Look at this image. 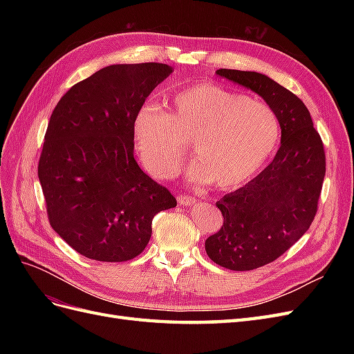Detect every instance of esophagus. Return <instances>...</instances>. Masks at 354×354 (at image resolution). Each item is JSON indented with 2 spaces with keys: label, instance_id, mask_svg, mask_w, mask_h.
<instances>
[{
  "label": "esophagus",
  "instance_id": "34e87169",
  "mask_svg": "<svg viewBox=\"0 0 354 354\" xmlns=\"http://www.w3.org/2000/svg\"><path fill=\"white\" fill-rule=\"evenodd\" d=\"M177 201H178V205H183V207H190V205H194V203L196 202V199L195 198H192V196H183V195H180L178 198H177Z\"/></svg>",
  "mask_w": 354,
  "mask_h": 354
}]
</instances>
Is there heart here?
Returning a JSON list of instances; mask_svg holds the SVG:
<instances>
[{"mask_svg": "<svg viewBox=\"0 0 354 354\" xmlns=\"http://www.w3.org/2000/svg\"><path fill=\"white\" fill-rule=\"evenodd\" d=\"M279 136V120L269 104L208 82L177 93L165 112L143 108L134 121L137 152L153 176L177 174L189 146L195 158L190 181L224 189L259 173Z\"/></svg>", "mask_w": 354, "mask_h": 354, "instance_id": "b5f03b06", "label": "heart"}]
</instances>
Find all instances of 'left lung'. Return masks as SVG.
<instances>
[{
    "mask_svg": "<svg viewBox=\"0 0 354 354\" xmlns=\"http://www.w3.org/2000/svg\"><path fill=\"white\" fill-rule=\"evenodd\" d=\"M218 77L257 93L276 112L281 147L272 162L216 205L223 226L205 241L209 259L229 270L269 264L288 251L312 224L325 178V152L306 104L259 72L218 69Z\"/></svg>",
    "mask_w": 354,
    "mask_h": 354,
    "instance_id": "8db88e82",
    "label": "left lung"
}]
</instances>
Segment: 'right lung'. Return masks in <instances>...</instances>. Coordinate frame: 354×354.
<instances>
[{
  "instance_id": "add662e5",
  "label": "right lung",
  "mask_w": 354,
  "mask_h": 354,
  "mask_svg": "<svg viewBox=\"0 0 354 354\" xmlns=\"http://www.w3.org/2000/svg\"><path fill=\"white\" fill-rule=\"evenodd\" d=\"M173 72L164 63L106 66L63 95L50 118L38 178L51 227L95 261L131 260L176 198L134 159V121Z\"/></svg>"
}]
</instances>
